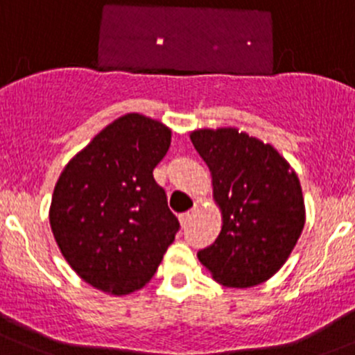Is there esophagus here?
Listing matches in <instances>:
<instances>
[{"mask_svg": "<svg viewBox=\"0 0 355 355\" xmlns=\"http://www.w3.org/2000/svg\"><path fill=\"white\" fill-rule=\"evenodd\" d=\"M196 213H198V209H191V211H187V213L182 214V216H180L182 227H187V225L192 221V218L196 216Z\"/></svg>", "mask_w": 355, "mask_h": 355, "instance_id": "esophagus-1", "label": "esophagus"}]
</instances>
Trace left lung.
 <instances>
[{"label": "left lung", "instance_id": "8db88e82", "mask_svg": "<svg viewBox=\"0 0 355 355\" xmlns=\"http://www.w3.org/2000/svg\"><path fill=\"white\" fill-rule=\"evenodd\" d=\"M213 177L223 225L198 257L225 287L249 288L270 280L288 259L306 223L302 189L280 153L237 128L191 134Z\"/></svg>", "mask_w": 355, "mask_h": 355}]
</instances>
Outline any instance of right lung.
<instances>
[{
    "instance_id": "1",
    "label": "right lung",
    "mask_w": 355,
    "mask_h": 355,
    "mask_svg": "<svg viewBox=\"0 0 355 355\" xmlns=\"http://www.w3.org/2000/svg\"><path fill=\"white\" fill-rule=\"evenodd\" d=\"M171 130L128 113L103 128L60 175L49 207L53 235L71 270L113 295L142 288L180 228L153 170Z\"/></svg>"
}]
</instances>
